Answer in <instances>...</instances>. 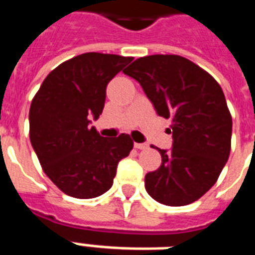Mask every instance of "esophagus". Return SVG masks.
Segmentation results:
<instances>
[{"instance_id":"1","label":"esophagus","mask_w":255,"mask_h":255,"mask_svg":"<svg viewBox=\"0 0 255 255\" xmlns=\"http://www.w3.org/2000/svg\"><path fill=\"white\" fill-rule=\"evenodd\" d=\"M135 148H136V149H147L148 144H145V143H135Z\"/></svg>"}]
</instances>
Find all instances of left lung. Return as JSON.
I'll return each instance as SVG.
<instances>
[{"mask_svg": "<svg viewBox=\"0 0 255 255\" xmlns=\"http://www.w3.org/2000/svg\"><path fill=\"white\" fill-rule=\"evenodd\" d=\"M126 75L139 82L157 115L172 118L173 143L159 149L161 165L145 174V189L169 206L192 204L216 184L229 159L232 116L213 77L180 55L136 59Z\"/></svg>", "mask_w": 255, "mask_h": 255, "instance_id": "8db88e82", "label": "left lung"}]
</instances>
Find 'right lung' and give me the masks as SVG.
<instances>
[{
	"label": "right lung",
	"mask_w": 255,
	"mask_h": 255,
	"mask_svg": "<svg viewBox=\"0 0 255 255\" xmlns=\"http://www.w3.org/2000/svg\"><path fill=\"white\" fill-rule=\"evenodd\" d=\"M133 58L86 53L46 77L29 112L30 141L43 172L75 198H94L112 186L116 168L133 148L129 136L107 139L91 124L102 115L108 82Z\"/></svg>",
	"instance_id": "obj_1"
}]
</instances>
